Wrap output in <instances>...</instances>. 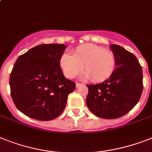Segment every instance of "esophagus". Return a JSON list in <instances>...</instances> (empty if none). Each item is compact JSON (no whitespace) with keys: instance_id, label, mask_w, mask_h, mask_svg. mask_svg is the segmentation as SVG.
Segmentation results:
<instances>
[{"instance_id":"esophagus-1","label":"esophagus","mask_w":152,"mask_h":152,"mask_svg":"<svg viewBox=\"0 0 152 152\" xmlns=\"http://www.w3.org/2000/svg\"><path fill=\"white\" fill-rule=\"evenodd\" d=\"M81 85H82V84H81V83H76V88H79L80 87V86H81Z\"/></svg>"}]
</instances>
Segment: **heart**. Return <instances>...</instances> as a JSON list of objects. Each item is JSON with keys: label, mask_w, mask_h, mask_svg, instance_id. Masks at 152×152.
<instances>
[{"label": "heart", "mask_w": 152, "mask_h": 152, "mask_svg": "<svg viewBox=\"0 0 152 152\" xmlns=\"http://www.w3.org/2000/svg\"><path fill=\"white\" fill-rule=\"evenodd\" d=\"M59 64L64 76L74 78L84 70L85 78L93 82H102L110 78L116 68V57L113 53L91 43L78 46L72 55L63 53Z\"/></svg>", "instance_id": "b5f03b06"}]
</instances>
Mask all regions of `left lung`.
Returning <instances> with one entry per match:
<instances>
[{
    "instance_id": "1",
    "label": "left lung",
    "mask_w": 152,
    "mask_h": 152,
    "mask_svg": "<svg viewBox=\"0 0 152 152\" xmlns=\"http://www.w3.org/2000/svg\"><path fill=\"white\" fill-rule=\"evenodd\" d=\"M116 57V68L100 84L87 85L86 103L100 118L116 119L129 113L138 102L143 91L142 67L134 55L118 45H110Z\"/></svg>"
}]
</instances>
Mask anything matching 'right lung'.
<instances>
[{"label": "right lung", "instance_id": "1", "mask_svg": "<svg viewBox=\"0 0 152 152\" xmlns=\"http://www.w3.org/2000/svg\"><path fill=\"white\" fill-rule=\"evenodd\" d=\"M66 47L41 44L18 57L10 75V88L14 103L26 116L48 121L64 110L67 96L75 88L59 64Z\"/></svg>", "mask_w": 152, "mask_h": 152}]
</instances>
